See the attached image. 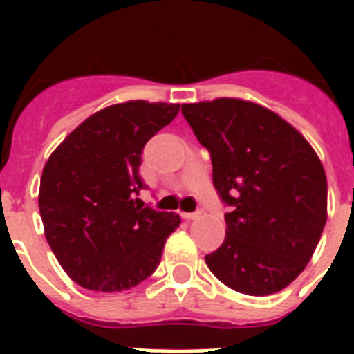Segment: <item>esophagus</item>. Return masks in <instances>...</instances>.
Instances as JSON below:
<instances>
[{"label":"esophagus","instance_id":"1","mask_svg":"<svg viewBox=\"0 0 354 354\" xmlns=\"http://www.w3.org/2000/svg\"><path fill=\"white\" fill-rule=\"evenodd\" d=\"M182 218H185V221H196V218H200V213H182Z\"/></svg>","mask_w":354,"mask_h":354}]
</instances>
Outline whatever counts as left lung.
Segmentation results:
<instances>
[{"label":"left lung","instance_id":"1","mask_svg":"<svg viewBox=\"0 0 354 354\" xmlns=\"http://www.w3.org/2000/svg\"><path fill=\"white\" fill-rule=\"evenodd\" d=\"M209 150L213 183L232 213L205 255L215 277L246 296L283 290L301 274L327 222V176L307 139L257 102L221 97L182 104Z\"/></svg>","mask_w":354,"mask_h":354}]
</instances>
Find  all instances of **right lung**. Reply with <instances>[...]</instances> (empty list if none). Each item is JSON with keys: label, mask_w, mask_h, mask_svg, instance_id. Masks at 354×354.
<instances>
[{"label": "right lung", "mask_w": 354, "mask_h": 354, "mask_svg": "<svg viewBox=\"0 0 354 354\" xmlns=\"http://www.w3.org/2000/svg\"><path fill=\"white\" fill-rule=\"evenodd\" d=\"M180 112L172 102L127 101L95 112L53 150L38 207L64 272L88 290L122 292L154 274L176 213L143 207L145 143Z\"/></svg>", "instance_id": "1"}]
</instances>
